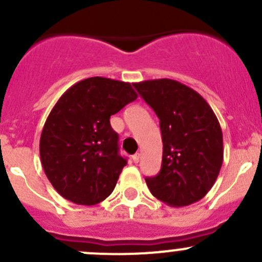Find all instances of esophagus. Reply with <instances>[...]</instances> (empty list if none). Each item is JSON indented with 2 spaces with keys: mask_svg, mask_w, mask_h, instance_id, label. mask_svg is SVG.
I'll use <instances>...</instances> for the list:
<instances>
[{
  "mask_svg": "<svg viewBox=\"0 0 262 262\" xmlns=\"http://www.w3.org/2000/svg\"><path fill=\"white\" fill-rule=\"evenodd\" d=\"M139 158H141V155H139V153H136V155L132 156V160H133L134 163H138L139 162Z\"/></svg>",
  "mask_w": 262,
  "mask_h": 262,
  "instance_id": "obj_1",
  "label": "esophagus"
}]
</instances>
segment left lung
I'll return each mask as SVG.
<instances>
[{"label": "left lung", "mask_w": 262, "mask_h": 262, "mask_svg": "<svg viewBox=\"0 0 262 262\" xmlns=\"http://www.w3.org/2000/svg\"><path fill=\"white\" fill-rule=\"evenodd\" d=\"M155 110L162 133V166L146 178L153 196L171 207L199 202L212 189L223 163V134L207 101L168 78L134 83Z\"/></svg>", "instance_id": "8db88e82"}]
</instances>
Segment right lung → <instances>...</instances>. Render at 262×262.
Segmentation results:
<instances>
[{"label": "right lung", "instance_id": "right-lung-1", "mask_svg": "<svg viewBox=\"0 0 262 262\" xmlns=\"http://www.w3.org/2000/svg\"><path fill=\"white\" fill-rule=\"evenodd\" d=\"M137 96L128 82L90 77L59 97L44 124L39 149L47 178L64 199L95 205L112 194L126 160L119 155L110 116Z\"/></svg>", "mask_w": 262, "mask_h": 262}]
</instances>
